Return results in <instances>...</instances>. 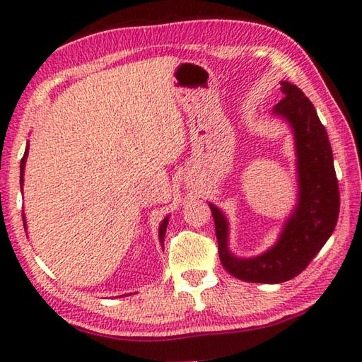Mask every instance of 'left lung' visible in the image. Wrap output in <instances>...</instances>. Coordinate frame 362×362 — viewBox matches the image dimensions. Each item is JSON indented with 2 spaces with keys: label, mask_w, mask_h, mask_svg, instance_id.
Wrapping results in <instances>:
<instances>
[{
  "label": "left lung",
  "mask_w": 362,
  "mask_h": 362,
  "mask_svg": "<svg viewBox=\"0 0 362 362\" xmlns=\"http://www.w3.org/2000/svg\"><path fill=\"white\" fill-rule=\"evenodd\" d=\"M280 83L284 98L271 115L286 121L294 135L298 193L279 238L257 257H236L228 247L227 216L209 204L222 266L236 279L250 283L274 284L294 279L324 247L339 216V188L327 130L303 91L288 81Z\"/></svg>",
  "instance_id": "1"
}]
</instances>
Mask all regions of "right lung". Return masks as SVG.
Returning a JSON list of instances; mask_svg holds the SVG:
<instances>
[{
  "mask_svg": "<svg viewBox=\"0 0 362 362\" xmlns=\"http://www.w3.org/2000/svg\"><path fill=\"white\" fill-rule=\"evenodd\" d=\"M28 152H29V141H28V144H26L25 156H23L21 163H20V187H21V193H23V183H25V166H26ZM168 221H169V216H166L163 221H161V224H160V227H158V241H160V244H161V247H163V243H165V233H166ZM23 224H25V230H26V218H25V213H23ZM124 296H129V294H124Z\"/></svg>",
  "mask_w": 362,
  "mask_h": 362,
  "instance_id": "obj_1",
  "label": "right lung"
}]
</instances>
